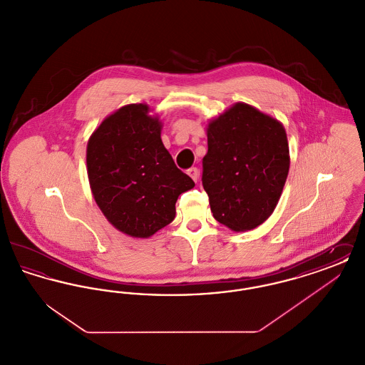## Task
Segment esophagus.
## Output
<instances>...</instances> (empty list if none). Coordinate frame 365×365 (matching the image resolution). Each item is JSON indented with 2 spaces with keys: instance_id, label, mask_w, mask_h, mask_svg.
<instances>
[{
  "instance_id": "esophagus-1",
  "label": "esophagus",
  "mask_w": 365,
  "mask_h": 365,
  "mask_svg": "<svg viewBox=\"0 0 365 365\" xmlns=\"http://www.w3.org/2000/svg\"><path fill=\"white\" fill-rule=\"evenodd\" d=\"M187 174H189V176H190L191 179H192L194 182H197V180H198L200 171H198V168H197V167H191L190 170L187 171Z\"/></svg>"
}]
</instances>
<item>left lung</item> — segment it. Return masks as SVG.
I'll list each match as a JSON object with an SVG mask.
<instances>
[{"label":"left lung","instance_id":"obj_1","mask_svg":"<svg viewBox=\"0 0 365 365\" xmlns=\"http://www.w3.org/2000/svg\"><path fill=\"white\" fill-rule=\"evenodd\" d=\"M290 158L283 125L247 104H235L208 125L202 186L213 217L246 231L264 223L278 204Z\"/></svg>","mask_w":365,"mask_h":365}]
</instances>
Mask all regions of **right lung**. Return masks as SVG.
Returning <instances> with one entry per match:
<instances>
[{"mask_svg": "<svg viewBox=\"0 0 365 365\" xmlns=\"http://www.w3.org/2000/svg\"><path fill=\"white\" fill-rule=\"evenodd\" d=\"M143 104L106 118L87 143V174L105 217L124 234L148 238L175 219L179 194L194 187L160 137Z\"/></svg>", "mask_w": 365, "mask_h": 365, "instance_id": "right-lung-1", "label": "right lung"}]
</instances>
